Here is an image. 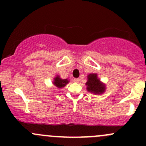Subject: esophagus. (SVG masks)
Returning a JSON list of instances; mask_svg holds the SVG:
<instances>
[{"label": "esophagus", "mask_w": 146, "mask_h": 146, "mask_svg": "<svg viewBox=\"0 0 146 146\" xmlns=\"http://www.w3.org/2000/svg\"><path fill=\"white\" fill-rule=\"evenodd\" d=\"M79 80H80V79H79V78H74V79H73V81L76 82H78Z\"/></svg>", "instance_id": "obj_1"}]
</instances>
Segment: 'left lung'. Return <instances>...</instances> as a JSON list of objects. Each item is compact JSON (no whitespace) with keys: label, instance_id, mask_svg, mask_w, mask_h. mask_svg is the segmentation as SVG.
Instances as JSON below:
<instances>
[{"label":"left lung","instance_id":"left-lung-1","mask_svg":"<svg viewBox=\"0 0 146 146\" xmlns=\"http://www.w3.org/2000/svg\"><path fill=\"white\" fill-rule=\"evenodd\" d=\"M87 90L94 94H102L105 90V87L100 82L97 74H89L86 82Z\"/></svg>","mask_w":146,"mask_h":146}]
</instances>
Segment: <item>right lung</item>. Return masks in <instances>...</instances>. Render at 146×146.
Returning <instances> with one entry per match:
<instances>
[{
  "mask_svg": "<svg viewBox=\"0 0 146 146\" xmlns=\"http://www.w3.org/2000/svg\"><path fill=\"white\" fill-rule=\"evenodd\" d=\"M68 82V80L67 79H61L60 78L59 76H56L54 78V84L57 87V88H63L64 87L66 84Z\"/></svg>",
  "mask_w": 146,
  "mask_h": 146,
  "instance_id": "add662e5",
  "label": "right lung"
}]
</instances>
